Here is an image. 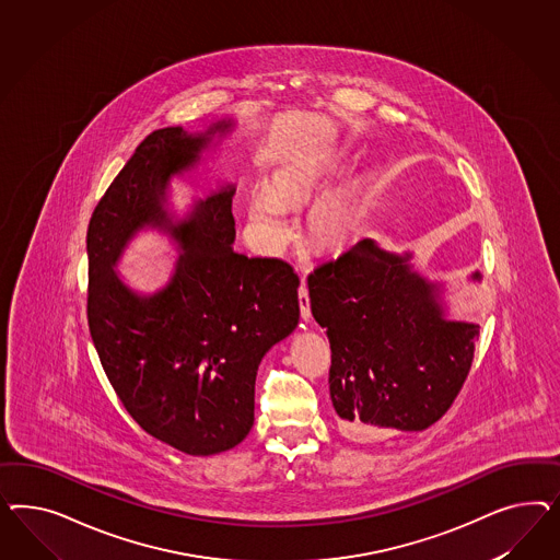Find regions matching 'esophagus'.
Listing matches in <instances>:
<instances>
[{"label": "esophagus", "instance_id": "34e87169", "mask_svg": "<svg viewBox=\"0 0 560 560\" xmlns=\"http://www.w3.org/2000/svg\"><path fill=\"white\" fill-rule=\"evenodd\" d=\"M298 298H300V310H302V320L310 323L312 320V310H310V295H307V288H305L304 281L298 289Z\"/></svg>", "mask_w": 560, "mask_h": 560}]
</instances>
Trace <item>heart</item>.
Segmentation results:
<instances>
[{"instance_id": "1", "label": "heart", "mask_w": 560, "mask_h": 560, "mask_svg": "<svg viewBox=\"0 0 560 560\" xmlns=\"http://www.w3.org/2000/svg\"><path fill=\"white\" fill-rule=\"evenodd\" d=\"M314 187L312 178L285 176L279 188L256 187L246 199V223L258 250L265 255H281L295 234V221L289 205L300 203ZM353 215L345 199H328L318 205L307 218V234L312 242L324 248H339L351 232Z\"/></svg>"}]
</instances>
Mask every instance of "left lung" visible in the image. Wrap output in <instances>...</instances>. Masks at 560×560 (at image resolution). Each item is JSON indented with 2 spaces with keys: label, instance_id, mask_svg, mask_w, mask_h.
Returning <instances> with one entry per match:
<instances>
[{
  "label": "left lung",
  "instance_id": "1",
  "mask_svg": "<svg viewBox=\"0 0 560 560\" xmlns=\"http://www.w3.org/2000/svg\"><path fill=\"white\" fill-rule=\"evenodd\" d=\"M412 256L363 237L307 277L312 316L332 351L330 400L351 440L440 421L472 365L476 314L456 318L452 283L419 271ZM480 279V271L466 277L472 285Z\"/></svg>",
  "mask_w": 560,
  "mask_h": 560
}]
</instances>
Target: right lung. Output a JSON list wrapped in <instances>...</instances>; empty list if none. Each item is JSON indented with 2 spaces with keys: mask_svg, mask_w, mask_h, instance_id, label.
Instances as JSON below:
<instances>
[{
  "mask_svg": "<svg viewBox=\"0 0 560 560\" xmlns=\"http://www.w3.org/2000/svg\"><path fill=\"white\" fill-rule=\"evenodd\" d=\"M236 125L153 131L88 225V324L102 368L137 424L188 456L228 452L250 433L258 365L300 323V279L288 262L234 250V183L185 211L172 203L170 183L203 166ZM141 231L168 236L179 253L155 292L116 272Z\"/></svg>",
  "mask_w": 560,
  "mask_h": 560,
  "instance_id": "right-lung-1",
  "label": "right lung"
}]
</instances>
